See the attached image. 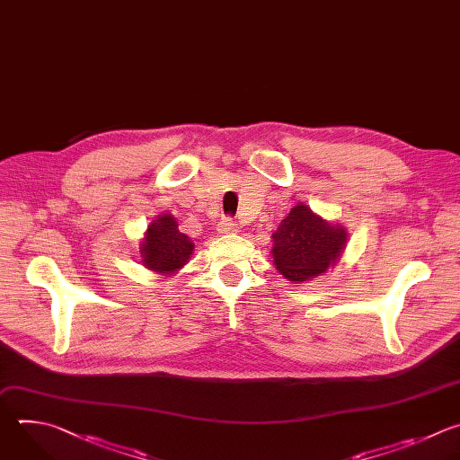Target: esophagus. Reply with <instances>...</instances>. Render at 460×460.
<instances>
[{"instance_id":"obj_1","label":"esophagus","mask_w":460,"mask_h":460,"mask_svg":"<svg viewBox=\"0 0 460 460\" xmlns=\"http://www.w3.org/2000/svg\"><path fill=\"white\" fill-rule=\"evenodd\" d=\"M217 230H219V234H234V232H237V225L232 217H223L217 225Z\"/></svg>"}]
</instances>
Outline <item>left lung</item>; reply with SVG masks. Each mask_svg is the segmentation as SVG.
<instances>
[{
	"instance_id": "8db88e82",
	"label": "left lung",
	"mask_w": 460,
	"mask_h": 460,
	"mask_svg": "<svg viewBox=\"0 0 460 460\" xmlns=\"http://www.w3.org/2000/svg\"><path fill=\"white\" fill-rule=\"evenodd\" d=\"M273 239V264L294 283L310 281L328 270L346 246V232L297 205L281 221Z\"/></svg>"
}]
</instances>
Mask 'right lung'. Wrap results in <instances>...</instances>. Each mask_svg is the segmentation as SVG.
Returning a JSON list of instances; mask_svg holds the SVG:
<instances>
[{
  "instance_id": "right-lung-1",
  "label": "right lung",
  "mask_w": 460,
  "mask_h": 460,
  "mask_svg": "<svg viewBox=\"0 0 460 460\" xmlns=\"http://www.w3.org/2000/svg\"><path fill=\"white\" fill-rule=\"evenodd\" d=\"M139 252L141 262L148 270L157 273H172L189 262L194 244L189 235L179 232L175 217L164 214L148 225L146 237Z\"/></svg>"
}]
</instances>
